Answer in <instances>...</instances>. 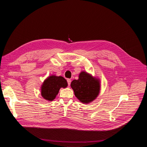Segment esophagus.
I'll use <instances>...</instances> for the list:
<instances>
[{
	"instance_id": "obj_1",
	"label": "esophagus",
	"mask_w": 147,
	"mask_h": 147,
	"mask_svg": "<svg viewBox=\"0 0 147 147\" xmlns=\"http://www.w3.org/2000/svg\"><path fill=\"white\" fill-rule=\"evenodd\" d=\"M67 83H68V85L70 86V83H71V80L70 79H67Z\"/></svg>"
}]
</instances>
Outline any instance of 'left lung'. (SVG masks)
Wrapping results in <instances>:
<instances>
[{
  "instance_id": "1",
  "label": "left lung",
  "mask_w": 147,
  "mask_h": 147,
  "mask_svg": "<svg viewBox=\"0 0 147 147\" xmlns=\"http://www.w3.org/2000/svg\"><path fill=\"white\" fill-rule=\"evenodd\" d=\"M70 86L77 98L83 104H88L94 100L99 94L100 83L99 78L82 71L78 75V79L71 82Z\"/></svg>"
}]
</instances>
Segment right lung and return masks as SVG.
<instances>
[{
    "instance_id": "add662e5",
    "label": "right lung",
    "mask_w": 147,
    "mask_h": 147,
    "mask_svg": "<svg viewBox=\"0 0 147 147\" xmlns=\"http://www.w3.org/2000/svg\"><path fill=\"white\" fill-rule=\"evenodd\" d=\"M66 80L61 76L52 75L46 78L41 86V95L48 101H53L58 94L61 88L67 86Z\"/></svg>"
}]
</instances>
